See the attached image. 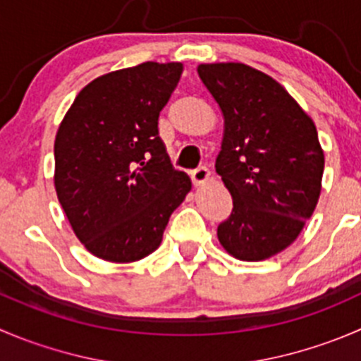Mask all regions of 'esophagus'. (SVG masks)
<instances>
[{"label":"esophagus","instance_id":"esophagus-1","mask_svg":"<svg viewBox=\"0 0 361 361\" xmlns=\"http://www.w3.org/2000/svg\"><path fill=\"white\" fill-rule=\"evenodd\" d=\"M190 178H192V183H194L195 187H199V185L206 183V181L209 180V171L206 169V167L201 166V167H197L195 171H192Z\"/></svg>","mask_w":361,"mask_h":361}]
</instances>
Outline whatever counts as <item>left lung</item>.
<instances>
[{
    "label": "left lung",
    "instance_id": "1",
    "mask_svg": "<svg viewBox=\"0 0 361 361\" xmlns=\"http://www.w3.org/2000/svg\"><path fill=\"white\" fill-rule=\"evenodd\" d=\"M197 73L224 116L215 169L233 197L216 229L240 261L286 250L316 209L324 153L312 118L282 84L243 63H202Z\"/></svg>",
    "mask_w": 361,
    "mask_h": 361
}]
</instances>
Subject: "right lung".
I'll use <instances>...</instances> for the list:
<instances>
[{"label": "right lung", "instance_id": "add662e5", "mask_svg": "<svg viewBox=\"0 0 361 361\" xmlns=\"http://www.w3.org/2000/svg\"><path fill=\"white\" fill-rule=\"evenodd\" d=\"M181 63L146 61L86 84L54 141L58 201L80 243L97 257L134 262L159 248L192 181L171 166L159 114Z\"/></svg>", "mask_w": 361, "mask_h": 361}]
</instances>
